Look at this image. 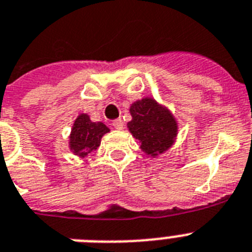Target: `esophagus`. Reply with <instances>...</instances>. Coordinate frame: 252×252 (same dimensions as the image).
Instances as JSON below:
<instances>
[{"instance_id":"1","label":"esophagus","mask_w":252,"mask_h":252,"mask_svg":"<svg viewBox=\"0 0 252 252\" xmlns=\"http://www.w3.org/2000/svg\"><path fill=\"white\" fill-rule=\"evenodd\" d=\"M113 126L115 128V129L122 130L123 128H124V122H123L122 119H115L113 122Z\"/></svg>"}]
</instances>
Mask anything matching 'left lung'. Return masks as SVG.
<instances>
[{
    "label": "left lung",
    "mask_w": 252,
    "mask_h": 252,
    "mask_svg": "<svg viewBox=\"0 0 252 252\" xmlns=\"http://www.w3.org/2000/svg\"><path fill=\"white\" fill-rule=\"evenodd\" d=\"M129 111L132 120L126 126L141 142L142 151L155 158L172 147L178 134V124L166 107L151 97H145L133 102Z\"/></svg>",
    "instance_id": "left-lung-1"
}]
</instances>
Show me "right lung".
<instances>
[{
  "label": "right lung",
  "mask_w": 252,
  "mask_h": 252,
  "mask_svg": "<svg viewBox=\"0 0 252 252\" xmlns=\"http://www.w3.org/2000/svg\"><path fill=\"white\" fill-rule=\"evenodd\" d=\"M107 132H110V129L103 123L91 122L87 114H80L71 128L69 147L74 155L84 158L87 154L96 151L101 145V138Z\"/></svg>",
  "instance_id": "1"
}]
</instances>
